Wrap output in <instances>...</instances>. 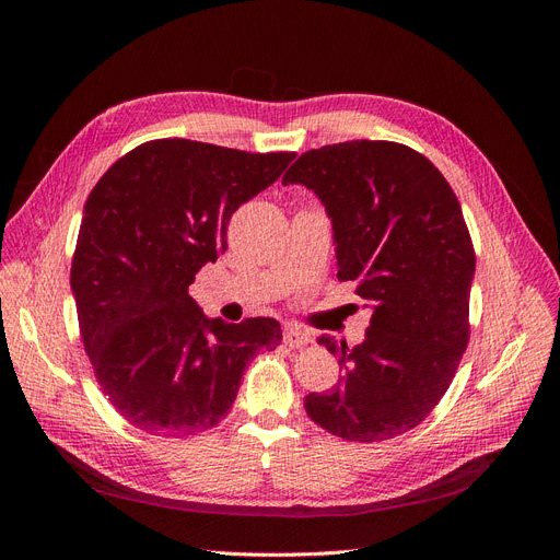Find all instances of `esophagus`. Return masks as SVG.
I'll use <instances>...</instances> for the list:
<instances>
[{"mask_svg":"<svg viewBox=\"0 0 560 560\" xmlns=\"http://www.w3.org/2000/svg\"><path fill=\"white\" fill-rule=\"evenodd\" d=\"M311 341V334L306 329H301L299 325H287L284 327V343L290 348H301Z\"/></svg>","mask_w":560,"mask_h":560,"instance_id":"esophagus-1","label":"esophagus"}]
</instances>
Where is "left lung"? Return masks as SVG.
Returning <instances> with one entry per match:
<instances>
[{
	"instance_id": "8db88e82",
	"label": "left lung",
	"mask_w": 560,
	"mask_h": 560,
	"mask_svg": "<svg viewBox=\"0 0 560 560\" xmlns=\"http://www.w3.org/2000/svg\"><path fill=\"white\" fill-rule=\"evenodd\" d=\"M282 184L311 189L331 219L338 280L371 308L354 348L317 338L343 376L306 413L348 442H385L430 416L469 338L474 247L451 184L418 151L383 140L311 149Z\"/></svg>"
}]
</instances>
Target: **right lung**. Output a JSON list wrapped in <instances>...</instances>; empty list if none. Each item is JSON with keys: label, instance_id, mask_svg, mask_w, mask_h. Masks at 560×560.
<instances>
[{"label": "right lung", "instance_id": "obj_1", "mask_svg": "<svg viewBox=\"0 0 560 560\" xmlns=\"http://www.w3.org/2000/svg\"><path fill=\"white\" fill-rule=\"evenodd\" d=\"M294 156L154 140L93 186L70 284L95 376L130 425L156 436L217 425L247 362L282 341L273 317H208L189 284L226 252L231 214Z\"/></svg>", "mask_w": 560, "mask_h": 560}]
</instances>
